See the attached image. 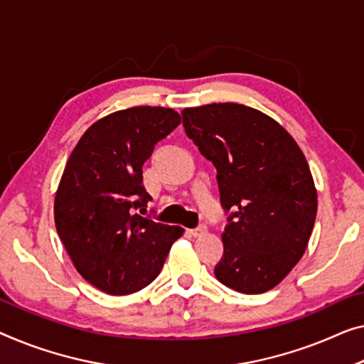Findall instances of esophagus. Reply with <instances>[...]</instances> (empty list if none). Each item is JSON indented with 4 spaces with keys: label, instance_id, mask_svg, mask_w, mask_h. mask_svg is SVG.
<instances>
[{
    "label": "esophagus",
    "instance_id": "1",
    "mask_svg": "<svg viewBox=\"0 0 364 364\" xmlns=\"http://www.w3.org/2000/svg\"><path fill=\"white\" fill-rule=\"evenodd\" d=\"M189 234H191L193 237H203V235L208 234V229H205V225H199L198 229L189 230Z\"/></svg>",
    "mask_w": 364,
    "mask_h": 364
}]
</instances>
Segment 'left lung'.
<instances>
[{"label":"left lung","instance_id":"1","mask_svg":"<svg viewBox=\"0 0 364 364\" xmlns=\"http://www.w3.org/2000/svg\"><path fill=\"white\" fill-rule=\"evenodd\" d=\"M186 135L217 170L229 213L215 278L242 294L283 281L306 252L317 215V189L299 145L262 111L213 102L183 109Z\"/></svg>","mask_w":364,"mask_h":364}]
</instances>
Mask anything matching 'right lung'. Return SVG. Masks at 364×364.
<instances>
[{
	"mask_svg": "<svg viewBox=\"0 0 364 364\" xmlns=\"http://www.w3.org/2000/svg\"><path fill=\"white\" fill-rule=\"evenodd\" d=\"M180 122L170 107L116 111L81 135L65 165L53 204L58 237L78 273L106 294L149 286L183 235L181 227L140 215L151 199L142 166Z\"/></svg>",
	"mask_w": 364,
	"mask_h": 364,
	"instance_id": "obj_1",
	"label": "right lung"
}]
</instances>
